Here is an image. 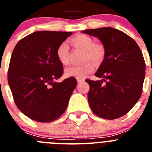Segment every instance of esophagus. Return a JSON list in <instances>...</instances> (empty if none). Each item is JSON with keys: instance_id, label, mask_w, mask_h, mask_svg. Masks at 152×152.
I'll list each match as a JSON object with an SVG mask.
<instances>
[{"instance_id": "34e87169", "label": "esophagus", "mask_w": 152, "mask_h": 152, "mask_svg": "<svg viewBox=\"0 0 152 152\" xmlns=\"http://www.w3.org/2000/svg\"><path fill=\"white\" fill-rule=\"evenodd\" d=\"M84 80V79L83 78H77V83H80V82H83Z\"/></svg>"}]
</instances>
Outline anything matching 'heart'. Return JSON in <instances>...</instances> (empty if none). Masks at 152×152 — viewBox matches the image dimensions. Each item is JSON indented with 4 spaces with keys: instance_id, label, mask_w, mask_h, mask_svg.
<instances>
[{
    "instance_id": "b5f03b06",
    "label": "heart",
    "mask_w": 152,
    "mask_h": 152,
    "mask_svg": "<svg viewBox=\"0 0 152 152\" xmlns=\"http://www.w3.org/2000/svg\"><path fill=\"white\" fill-rule=\"evenodd\" d=\"M72 43L79 49L84 51V61L82 65H72L67 68L64 75L67 77H74L77 78H84L94 70L92 63L98 64L101 63L105 57V48L101 44H95L94 40L88 35H78L72 39ZM56 56L61 64H68L69 62V49L66 42L60 44L56 50Z\"/></svg>"
}]
</instances>
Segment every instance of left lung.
I'll return each instance as SVG.
<instances>
[{"instance_id":"obj_1","label":"left lung","mask_w":152,"mask_h":152,"mask_svg":"<svg viewBox=\"0 0 152 152\" xmlns=\"http://www.w3.org/2000/svg\"><path fill=\"white\" fill-rule=\"evenodd\" d=\"M83 33L97 37L105 48L95 76L100 80L86 81L90 107L95 115L115 119L126 115L139 100L145 77V63L139 45L119 29L103 27L86 29Z\"/></svg>"}]
</instances>
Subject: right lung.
I'll list each match as a JSON object with an SVG mask.
<instances>
[{
    "label": "right lung",
    "instance_id": "add662e5",
    "mask_svg": "<svg viewBox=\"0 0 152 152\" xmlns=\"http://www.w3.org/2000/svg\"><path fill=\"white\" fill-rule=\"evenodd\" d=\"M71 32L39 31L17 42L12 52L8 84L18 109L29 119L52 122L64 113L77 85L75 77L61 82L63 65L56 56L58 46Z\"/></svg>",
    "mask_w": 152,
    "mask_h": 152
}]
</instances>
